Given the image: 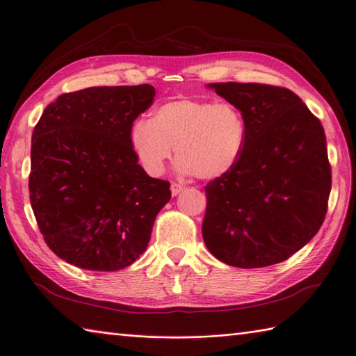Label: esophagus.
I'll use <instances>...</instances> for the list:
<instances>
[{
    "label": "esophagus",
    "instance_id": "1",
    "mask_svg": "<svg viewBox=\"0 0 356 356\" xmlns=\"http://www.w3.org/2000/svg\"><path fill=\"white\" fill-rule=\"evenodd\" d=\"M182 190H184V187H182L181 184H177V182H172V184H170L172 196H178Z\"/></svg>",
    "mask_w": 356,
    "mask_h": 356
}]
</instances>
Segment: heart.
Listing matches in <instances>:
<instances>
[{
    "label": "heart",
    "instance_id": "1",
    "mask_svg": "<svg viewBox=\"0 0 356 356\" xmlns=\"http://www.w3.org/2000/svg\"><path fill=\"white\" fill-rule=\"evenodd\" d=\"M246 141V122L238 106L212 99L181 98L156 106L152 118H138L129 143L147 174L165 170L175 145L182 175L217 179L232 172Z\"/></svg>",
    "mask_w": 356,
    "mask_h": 356
}]
</instances>
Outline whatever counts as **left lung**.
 <instances>
[{
	"instance_id": "1",
	"label": "left lung",
	"mask_w": 356,
	"mask_h": 356,
	"mask_svg": "<svg viewBox=\"0 0 356 356\" xmlns=\"http://www.w3.org/2000/svg\"><path fill=\"white\" fill-rule=\"evenodd\" d=\"M246 122L236 168L204 187L202 234L220 261L258 268L285 261L321 229L331 191L324 127L298 96L258 83H211Z\"/></svg>"
}]
</instances>
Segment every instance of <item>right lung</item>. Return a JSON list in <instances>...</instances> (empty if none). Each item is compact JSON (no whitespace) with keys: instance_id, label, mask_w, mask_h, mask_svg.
<instances>
[{"instance_id":"obj_1","label":"right lung","mask_w":356,"mask_h":356,"mask_svg":"<svg viewBox=\"0 0 356 356\" xmlns=\"http://www.w3.org/2000/svg\"><path fill=\"white\" fill-rule=\"evenodd\" d=\"M154 96L149 84L88 88L60 95L41 114L29 199L46 243L63 261L115 272L147 250L170 190L138 163L129 129Z\"/></svg>"}]
</instances>
